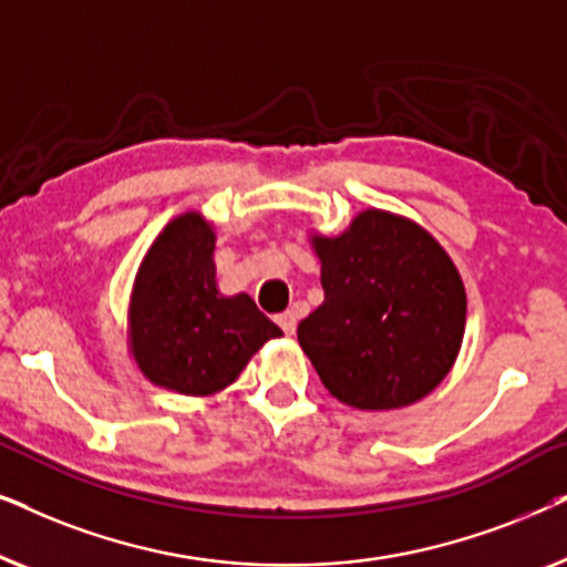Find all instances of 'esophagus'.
Returning a JSON list of instances; mask_svg holds the SVG:
<instances>
[{
	"label": "esophagus",
	"instance_id": "34e87169",
	"mask_svg": "<svg viewBox=\"0 0 567 567\" xmlns=\"http://www.w3.org/2000/svg\"><path fill=\"white\" fill-rule=\"evenodd\" d=\"M276 322L281 324V330L286 332V336H293V330H297V312H293V309H289V312L278 315Z\"/></svg>",
	"mask_w": 567,
	"mask_h": 567
}]
</instances>
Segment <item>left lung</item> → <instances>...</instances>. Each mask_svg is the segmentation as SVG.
Wrapping results in <instances>:
<instances>
[{"label":"left lung","instance_id":"left-lung-1","mask_svg":"<svg viewBox=\"0 0 567 567\" xmlns=\"http://www.w3.org/2000/svg\"><path fill=\"white\" fill-rule=\"evenodd\" d=\"M324 301L297 328L332 398L359 410L413 405L460 353L467 293L429 231L369 208L340 237H312Z\"/></svg>","mask_w":567,"mask_h":567}]
</instances>
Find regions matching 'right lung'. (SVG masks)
<instances>
[{
  "label": "right lung",
  "instance_id": "right-lung-1",
  "mask_svg": "<svg viewBox=\"0 0 567 567\" xmlns=\"http://www.w3.org/2000/svg\"><path fill=\"white\" fill-rule=\"evenodd\" d=\"M214 229L190 212L162 229L142 260L128 307L131 351L144 377L181 394L229 386L284 332L247 293L216 289Z\"/></svg>",
  "mask_w": 567,
  "mask_h": 567
}]
</instances>
